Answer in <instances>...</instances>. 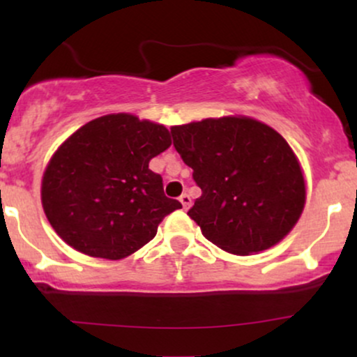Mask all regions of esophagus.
Returning <instances> with one entry per match:
<instances>
[{
    "label": "esophagus",
    "instance_id": "1",
    "mask_svg": "<svg viewBox=\"0 0 357 357\" xmlns=\"http://www.w3.org/2000/svg\"><path fill=\"white\" fill-rule=\"evenodd\" d=\"M179 202H181V204H183V210H188V208L191 206V198H190V195H186V192H184V195H181Z\"/></svg>",
    "mask_w": 357,
    "mask_h": 357
}]
</instances>
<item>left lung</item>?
Returning <instances> with one entry per match:
<instances>
[{"mask_svg":"<svg viewBox=\"0 0 357 357\" xmlns=\"http://www.w3.org/2000/svg\"><path fill=\"white\" fill-rule=\"evenodd\" d=\"M173 144L202 188L188 215L211 243L250 255L277 245L301 218L305 183L277 130L250 117L171 127Z\"/></svg>","mask_w":357,"mask_h":357,"instance_id":"1","label":"left lung"}]
</instances>
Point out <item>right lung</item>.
I'll use <instances>...</instances> for the list:
<instances>
[{
	"label": "right lung",
	"instance_id": "1",
	"mask_svg": "<svg viewBox=\"0 0 357 357\" xmlns=\"http://www.w3.org/2000/svg\"><path fill=\"white\" fill-rule=\"evenodd\" d=\"M171 146L169 130L130 114L82 126L52 155L42 181L45 215L72 248L121 260L158 233L181 203L162 190L149 161Z\"/></svg>",
	"mask_w": 357,
	"mask_h": 357
}]
</instances>
